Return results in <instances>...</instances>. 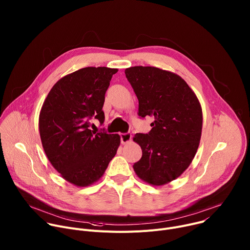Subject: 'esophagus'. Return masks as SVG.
<instances>
[{"mask_svg":"<svg viewBox=\"0 0 250 250\" xmlns=\"http://www.w3.org/2000/svg\"><path fill=\"white\" fill-rule=\"evenodd\" d=\"M131 140V133L130 132H125V133H121V141L123 145H126Z\"/></svg>","mask_w":250,"mask_h":250,"instance_id":"34e87169","label":"esophagus"}]
</instances>
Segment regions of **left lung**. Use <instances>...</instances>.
I'll use <instances>...</instances> for the list:
<instances>
[{
  "mask_svg": "<svg viewBox=\"0 0 250 250\" xmlns=\"http://www.w3.org/2000/svg\"><path fill=\"white\" fill-rule=\"evenodd\" d=\"M138 99V116L152 117L151 130L136 133L142 156L133 170L142 181L165 185L191 164L200 145L203 113L200 102L179 75L152 66L125 70Z\"/></svg>",
  "mask_w": 250,
  "mask_h": 250,
  "instance_id": "1",
  "label": "left lung"
}]
</instances>
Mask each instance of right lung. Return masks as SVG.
<instances>
[{"label": "right lung", "mask_w": 250, "mask_h": 250, "mask_svg": "<svg viewBox=\"0 0 250 250\" xmlns=\"http://www.w3.org/2000/svg\"><path fill=\"white\" fill-rule=\"evenodd\" d=\"M117 72L108 67L79 69L58 80L42 106L39 126L44 152L63 179L77 187L102 178L120 146L119 134L90 129L92 118L101 125L104 121V94Z\"/></svg>", "instance_id": "1"}]
</instances>
